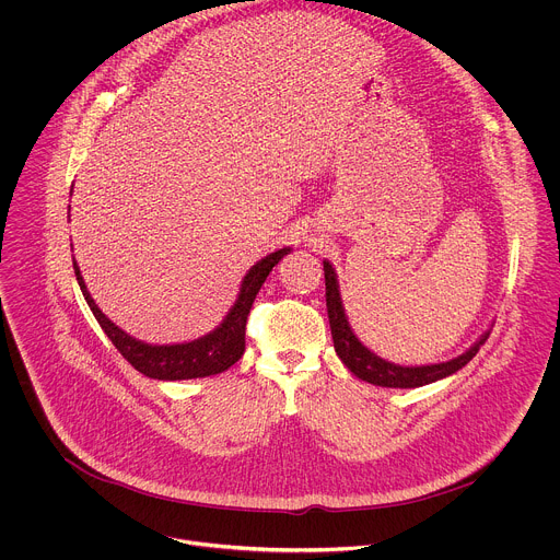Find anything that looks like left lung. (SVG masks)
Segmentation results:
<instances>
[{
	"label": "left lung",
	"instance_id": "obj_1",
	"mask_svg": "<svg viewBox=\"0 0 560 560\" xmlns=\"http://www.w3.org/2000/svg\"><path fill=\"white\" fill-rule=\"evenodd\" d=\"M325 270V296H327V314H329V327H331V338L338 358L345 362V366L360 380L384 386V388H419L425 384H432L436 380H443L456 371H460L465 364H469L476 353L480 351V345L487 342L489 334L480 338L467 353L443 362V364H430V366H399L390 364L382 358H377L373 351H369L353 334L349 327V320L345 316L340 290H338V279L329 261H323Z\"/></svg>",
	"mask_w": 560,
	"mask_h": 560
}]
</instances>
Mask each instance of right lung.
<instances>
[{
    "instance_id": "add662e5",
    "label": "right lung",
    "mask_w": 560,
    "mask_h": 560,
    "mask_svg": "<svg viewBox=\"0 0 560 560\" xmlns=\"http://www.w3.org/2000/svg\"><path fill=\"white\" fill-rule=\"evenodd\" d=\"M288 253H290V248L275 250L248 270V275L242 281L240 296H237L235 305L231 307V312L226 314V318L222 320V325L218 329H213L211 334H207L198 340H191V342L163 345V347L139 342V340L130 338L126 331H121L115 323H110L100 312L95 301L91 299L75 261H73V272H75L82 296H84L86 305L91 307L95 320L100 323L104 334L110 338L115 349L124 355V360H128L145 377L174 382V380H196V377L218 375V373L231 369L244 355L246 318L250 314L253 301H255L259 288L264 285L266 277L270 275V270Z\"/></svg>"
}]
</instances>
